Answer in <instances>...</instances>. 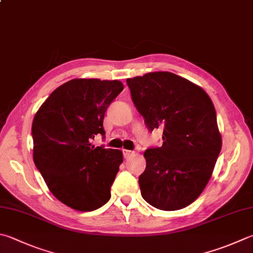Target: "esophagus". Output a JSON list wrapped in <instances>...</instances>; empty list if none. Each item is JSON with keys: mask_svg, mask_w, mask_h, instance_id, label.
I'll use <instances>...</instances> for the list:
<instances>
[{"mask_svg": "<svg viewBox=\"0 0 253 253\" xmlns=\"http://www.w3.org/2000/svg\"><path fill=\"white\" fill-rule=\"evenodd\" d=\"M133 155H135V152L130 150H123V156H125V159H130Z\"/></svg>", "mask_w": 253, "mask_h": 253, "instance_id": "esophagus-1", "label": "esophagus"}]
</instances>
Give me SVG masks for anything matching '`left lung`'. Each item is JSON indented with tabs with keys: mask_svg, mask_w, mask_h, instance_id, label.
I'll return each instance as SVG.
<instances>
[{
	"mask_svg": "<svg viewBox=\"0 0 253 253\" xmlns=\"http://www.w3.org/2000/svg\"><path fill=\"white\" fill-rule=\"evenodd\" d=\"M126 84L147 127L163 128V145L144 152L142 197L161 211L187 207L206 187L221 150L211 99L202 87L169 71L136 76Z\"/></svg>",
	"mask_w": 253,
	"mask_h": 253,
	"instance_id": "8db88e82",
	"label": "left lung"
}]
</instances>
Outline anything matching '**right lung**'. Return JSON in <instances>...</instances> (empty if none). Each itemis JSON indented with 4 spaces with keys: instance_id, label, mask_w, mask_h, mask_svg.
Here are the masks:
<instances>
[{
    "instance_id": "obj_1",
    "label": "right lung",
    "mask_w": 253,
    "mask_h": 253,
    "mask_svg": "<svg viewBox=\"0 0 253 253\" xmlns=\"http://www.w3.org/2000/svg\"><path fill=\"white\" fill-rule=\"evenodd\" d=\"M122 90L119 80H69L50 93L33 120L36 168L51 194L75 211H96L111 197L122 151L91 141L106 134L104 113Z\"/></svg>"
}]
</instances>
